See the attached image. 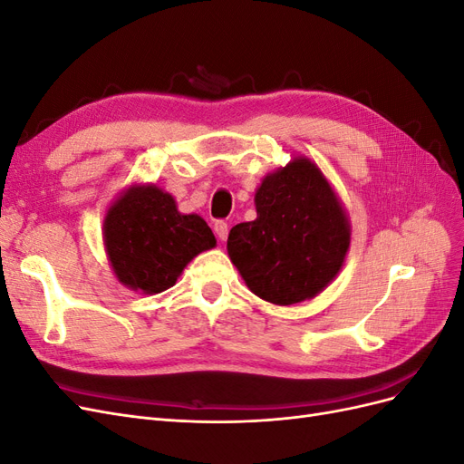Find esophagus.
Instances as JSON below:
<instances>
[{
  "label": "esophagus",
  "instance_id": "esophagus-1",
  "mask_svg": "<svg viewBox=\"0 0 464 464\" xmlns=\"http://www.w3.org/2000/svg\"><path fill=\"white\" fill-rule=\"evenodd\" d=\"M215 236L218 237L220 242H224L228 237V224L222 222V220H217L215 222Z\"/></svg>",
  "mask_w": 464,
  "mask_h": 464
}]
</instances>
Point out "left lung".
Here are the masks:
<instances>
[{
	"label": "left lung",
	"instance_id": "1",
	"mask_svg": "<svg viewBox=\"0 0 464 464\" xmlns=\"http://www.w3.org/2000/svg\"><path fill=\"white\" fill-rule=\"evenodd\" d=\"M257 218L236 224L228 256L247 288L276 305L310 300L341 271L350 224L327 178L298 157L256 191Z\"/></svg>",
	"mask_w": 464,
	"mask_h": 464
}]
</instances>
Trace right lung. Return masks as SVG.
<instances>
[{
  "instance_id": "add662e5",
  "label": "right lung",
  "mask_w": 464,
  "mask_h": 464,
  "mask_svg": "<svg viewBox=\"0 0 464 464\" xmlns=\"http://www.w3.org/2000/svg\"><path fill=\"white\" fill-rule=\"evenodd\" d=\"M104 246L121 285L159 294L174 286L186 265L217 240L201 217L179 213L170 193L133 186L108 208Z\"/></svg>"
}]
</instances>
